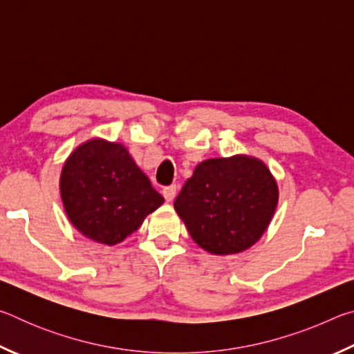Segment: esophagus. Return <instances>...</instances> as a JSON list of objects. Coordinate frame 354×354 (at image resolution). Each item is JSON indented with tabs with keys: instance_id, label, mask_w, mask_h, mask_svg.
Segmentation results:
<instances>
[{
	"instance_id": "obj_1",
	"label": "esophagus",
	"mask_w": 354,
	"mask_h": 354,
	"mask_svg": "<svg viewBox=\"0 0 354 354\" xmlns=\"http://www.w3.org/2000/svg\"><path fill=\"white\" fill-rule=\"evenodd\" d=\"M176 192H178L176 185L171 184V185H169V187H164L162 195H164V198L167 201H173V200H175V196H176Z\"/></svg>"
}]
</instances>
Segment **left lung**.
<instances>
[{
  "instance_id": "1",
  "label": "left lung",
  "mask_w": 354,
  "mask_h": 354,
  "mask_svg": "<svg viewBox=\"0 0 354 354\" xmlns=\"http://www.w3.org/2000/svg\"><path fill=\"white\" fill-rule=\"evenodd\" d=\"M277 205L270 170L248 156L198 164L175 200L190 237L212 254L250 248L266 232Z\"/></svg>"
}]
</instances>
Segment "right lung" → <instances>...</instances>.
Masks as SVG:
<instances>
[{"label": "right lung", "instance_id": "add662e5", "mask_svg": "<svg viewBox=\"0 0 354 354\" xmlns=\"http://www.w3.org/2000/svg\"><path fill=\"white\" fill-rule=\"evenodd\" d=\"M65 212L84 236L115 245L164 203L120 143L92 139L77 147L61 175Z\"/></svg>", "mask_w": 354, "mask_h": 354}]
</instances>
